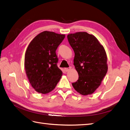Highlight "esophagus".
<instances>
[{"mask_svg":"<svg viewBox=\"0 0 130 130\" xmlns=\"http://www.w3.org/2000/svg\"><path fill=\"white\" fill-rule=\"evenodd\" d=\"M71 69V68H66L64 69V70L66 71V72H68L69 71V70H70Z\"/></svg>","mask_w":130,"mask_h":130,"instance_id":"obj_1","label":"esophagus"}]
</instances>
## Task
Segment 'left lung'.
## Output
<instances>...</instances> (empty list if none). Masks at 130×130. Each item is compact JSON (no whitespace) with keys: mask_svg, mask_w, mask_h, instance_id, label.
Returning a JSON list of instances; mask_svg holds the SVG:
<instances>
[{"mask_svg":"<svg viewBox=\"0 0 130 130\" xmlns=\"http://www.w3.org/2000/svg\"><path fill=\"white\" fill-rule=\"evenodd\" d=\"M68 39L74 51V65L79 76L72 85L81 95L92 94L107 72L106 51L95 36L86 32L68 34Z\"/></svg>","mask_w":130,"mask_h":130,"instance_id":"left-lung-1","label":"left lung"}]
</instances>
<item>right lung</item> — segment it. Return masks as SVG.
Returning <instances> with one entry per match:
<instances>
[{"label": "right lung", "mask_w": 130, "mask_h": 130, "mask_svg": "<svg viewBox=\"0 0 130 130\" xmlns=\"http://www.w3.org/2000/svg\"><path fill=\"white\" fill-rule=\"evenodd\" d=\"M65 35L44 31L32 39L25 54L24 66L31 86L46 94L55 89L62 75L57 66L56 50Z\"/></svg>", "instance_id": "obj_1"}]
</instances>
